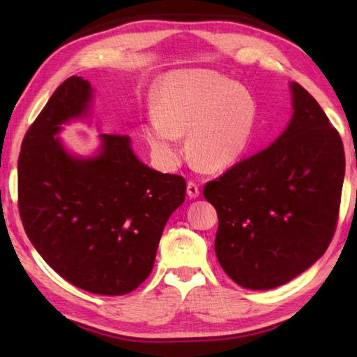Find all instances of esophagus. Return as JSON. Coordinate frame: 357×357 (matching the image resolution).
Here are the masks:
<instances>
[{
	"label": "esophagus",
	"instance_id": "1",
	"mask_svg": "<svg viewBox=\"0 0 357 357\" xmlns=\"http://www.w3.org/2000/svg\"><path fill=\"white\" fill-rule=\"evenodd\" d=\"M187 193H189L190 198H197L200 195V185H198L195 181H189V183H187Z\"/></svg>",
	"mask_w": 357,
	"mask_h": 357
}]
</instances>
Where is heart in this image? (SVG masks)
Listing matches in <instances>:
<instances>
[{"mask_svg": "<svg viewBox=\"0 0 357 357\" xmlns=\"http://www.w3.org/2000/svg\"><path fill=\"white\" fill-rule=\"evenodd\" d=\"M257 119L250 91L213 70H179L167 78L157 99V114L146 137L162 164L178 165L185 155L183 135L198 164L225 168L245 153Z\"/></svg>", "mask_w": 357, "mask_h": 357, "instance_id": "1", "label": "heart"}]
</instances>
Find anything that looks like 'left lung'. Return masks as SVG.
<instances>
[{
  "label": "left lung",
  "instance_id": "left-lung-1",
  "mask_svg": "<svg viewBox=\"0 0 357 357\" xmlns=\"http://www.w3.org/2000/svg\"><path fill=\"white\" fill-rule=\"evenodd\" d=\"M293 119L259 153L204 184L219 217L215 255L243 288L271 289L304 273L334 238L345 151L318 102L291 83Z\"/></svg>",
  "mask_w": 357,
  "mask_h": 357
}]
</instances>
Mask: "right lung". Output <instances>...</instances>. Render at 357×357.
<instances>
[{"label":"right lung","mask_w":357,"mask_h":357,"mask_svg":"<svg viewBox=\"0 0 357 357\" xmlns=\"http://www.w3.org/2000/svg\"><path fill=\"white\" fill-rule=\"evenodd\" d=\"M91 86L64 80L29 126L19 155V213L50 268L84 291L121 296L148 279L185 179L146 167L124 134H102V153L75 159L55 137L82 116Z\"/></svg>","instance_id":"right-lung-1"}]
</instances>
